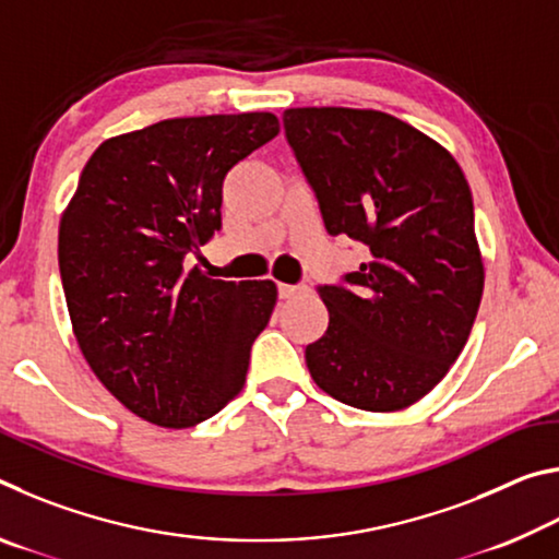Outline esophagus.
Listing matches in <instances>:
<instances>
[{
    "instance_id": "34e87169",
    "label": "esophagus",
    "mask_w": 559,
    "mask_h": 559,
    "mask_svg": "<svg viewBox=\"0 0 559 559\" xmlns=\"http://www.w3.org/2000/svg\"><path fill=\"white\" fill-rule=\"evenodd\" d=\"M302 290H306V286H290V283H278V296L281 298H293Z\"/></svg>"
}]
</instances>
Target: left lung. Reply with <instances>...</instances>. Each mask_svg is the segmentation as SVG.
<instances>
[{"label":"left lung","instance_id":"8db88e82","mask_svg":"<svg viewBox=\"0 0 559 559\" xmlns=\"http://www.w3.org/2000/svg\"><path fill=\"white\" fill-rule=\"evenodd\" d=\"M283 130L328 234L362 246L357 271L318 286L330 323L306 347L310 377L357 409H404L456 362L484 296L466 177L380 110L290 108Z\"/></svg>","mask_w":559,"mask_h":559}]
</instances>
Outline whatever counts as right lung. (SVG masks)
Returning a JSON list of instances; mask_svg holds the SVG:
<instances>
[{"label":"right lung","mask_w":559,"mask_h":559,"mask_svg":"<svg viewBox=\"0 0 559 559\" xmlns=\"http://www.w3.org/2000/svg\"><path fill=\"white\" fill-rule=\"evenodd\" d=\"M278 135L271 112L173 118L110 138L59 226V271L91 370L132 414L187 429L241 392L273 281H216L187 261L222 229L229 169Z\"/></svg>","instance_id":"obj_1"}]
</instances>
